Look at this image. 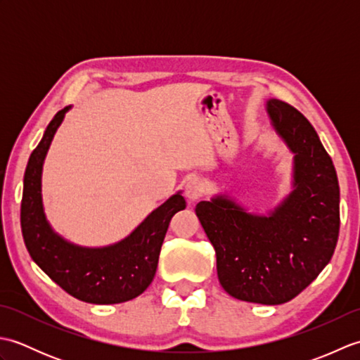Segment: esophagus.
<instances>
[{
	"label": "esophagus",
	"instance_id": "34e87169",
	"mask_svg": "<svg viewBox=\"0 0 360 360\" xmlns=\"http://www.w3.org/2000/svg\"><path fill=\"white\" fill-rule=\"evenodd\" d=\"M186 196L190 201H196L200 200L204 193V184L200 178H190L186 182Z\"/></svg>",
	"mask_w": 360,
	"mask_h": 360
}]
</instances>
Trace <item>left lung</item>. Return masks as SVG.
<instances>
[{
    "mask_svg": "<svg viewBox=\"0 0 360 360\" xmlns=\"http://www.w3.org/2000/svg\"><path fill=\"white\" fill-rule=\"evenodd\" d=\"M266 112L294 155L290 193L266 215L229 195L198 202L195 212L215 248L226 292L243 302L281 304L330 263L339 238L340 192L333 160L309 120L277 98L266 102Z\"/></svg>",
    "mask_w": 360,
    "mask_h": 360,
    "instance_id": "1",
    "label": "left lung"
}]
</instances>
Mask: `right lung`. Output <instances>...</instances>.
Instances as JSON below:
<instances>
[{"mask_svg":"<svg viewBox=\"0 0 360 360\" xmlns=\"http://www.w3.org/2000/svg\"><path fill=\"white\" fill-rule=\"evenodd\" d=\"M71 105L58 111L29 158L21 201V232L38 267L82 302L111 304L141 295L155 278L160 248L176 212L186 209L181 192L153 210L134 231L110 246L86 248L65 240L46 218L41 196L43 164Z\"/></svg>","mask_w":360,"mask_h":360,"instance_id":"add662e5","label":"right lung"}]
</instances>
